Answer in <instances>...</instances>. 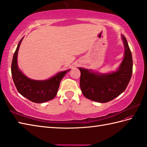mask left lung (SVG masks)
Returning <instances> with one entry per match:
<instances>
[{
  "mask_svg": "<svg viewBox=\"0 0 147 147\" xmlns=\"http://www.w3.org/2000/svg\"><path fill=\"white\" fill-rule=\"evenodd\" d=\"M125 57L118 70L108 74H98L79 67L80 88L84 96L91 100L107 103L118 96L127 88L133 71V60L127 40L122 36Z\"/></svg>",
  "mask_w": 147,
  "mask_h": 147,
  "instance_id": "8db88e82",
  "label": "left lung"
}]
</instances>
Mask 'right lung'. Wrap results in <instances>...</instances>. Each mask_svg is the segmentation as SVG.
<instances>
[{
  "label": "right lung",
  "instance_id": "right-lung-1",
  "mask_svg": "<svg viewBox=\"0 0 147 147\" xmlns=\"http://www.w3.org/2000/svg\"><path fill=\"white\" fill-rule=\"evenodd\" d=\"M20 40L13 56L11 73L15 86L19 93L34 103H42L52 100L57 94L61 81L68 71H63L46 81L30 80L22 74L18 67L17 57L20 42Z\"/></svg>",
  "mask_w": 147,
  "mask_h": 147
}]
</instances>
